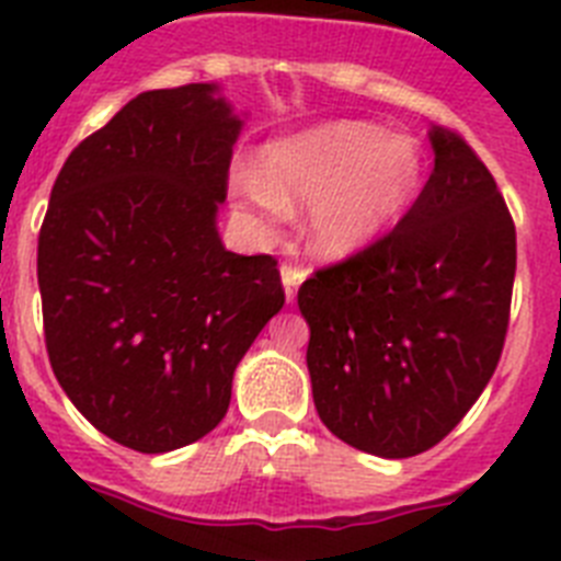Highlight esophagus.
I'll return each instance as SVG.
<instances>
[{
	"label": "esophagus",
	"mask_w": 561,
	"mask_h": 561,
	"mask_svg": "<svg viewBox=\"0 0 561 561\" xmlns=\"http://www.w3.org/2000/svg\"><path fill=\"white\" fill-rule=\"evenodd\" d=\"M306 272L300 270V266H284L280 270V280H284V291H286V300H295V295H298V286L304 284Z\"/></svg>",
	"instance_id": "esophagus-1"
}]
</instances>
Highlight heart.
<instances>
[{
    "label": "heart",
    "mask_w": 561,
    "mask_h": 561,
    "mask_svg": "<svg viewBox=\"0 0 561 561\" xmlns=\"http://www.w3.org/2000/svg\"><path fill=\"white\" fill-rule=\"evenodd\" d=\"M423 179V152L409 136L366 122H332L275 138L255 172H238L232 198L261 232L291 207L306 209V238L320 257L363 252L403 215Z\"/></svg>",
    "instance_id": "obj_1"
}]
</instances>
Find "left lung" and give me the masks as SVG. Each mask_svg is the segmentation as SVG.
<instances>
[{
  "label": "left lung",
  "mask_w": 561,
  "mask_h": 561,
  "mask_svg": "<svg viewBox=\"0 0 561 561\" xmlns=\"http://www.w3.org/2000/svg\"><path fill=\"white\" fill-rule=\"evenodd\" d=\"M434 172L386 238L298 291L320 420L357 451H428L488 386L508 332L516 229L457 133L431 127Z\"/></svg>",
  "instance_id": "1"
}]
</instances>
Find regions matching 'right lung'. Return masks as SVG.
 I'll return each instance as SVG.
<instances>
[{
    "instance_id": "1",
    "label": "right lung",
    "mask_w": 561,
    "mask_h": 561,
    "mask_svg": "<svg viewBox=\"0 0 561 561\" xmlns=\"http://www.w3.org/2000/svg\"><path fill=\"white\" fill-rule=\"evenodd\" d=\"M241 127L218 84L147 90L53 184L36 261L47 357L70 403L133 451L221 423L234 368L284 306L275 257L218 234Z\"/></svg>"
}]
</instances>
